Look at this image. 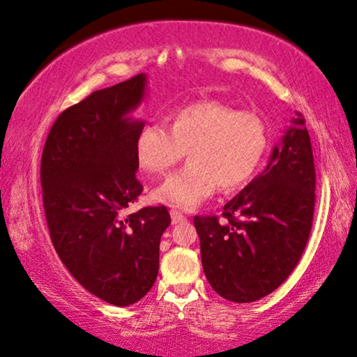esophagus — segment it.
<instances>
[{
  "instance_id": "1",
  "label": "esophagus",
  "mask_w": 357,
  "mask_h": 357,
  "mask_svg": "<svg viewBox=\"0 0 357 357\" xmlns=\"http://www.w3.org/2000/svg\"><path fill=\"white\" fill-rule=\"evenodd\" d=\"M170 218H172V224H178L185 221V216L180 211H177V209H172V211H170Z\"/></svg>"
}]
</instances>
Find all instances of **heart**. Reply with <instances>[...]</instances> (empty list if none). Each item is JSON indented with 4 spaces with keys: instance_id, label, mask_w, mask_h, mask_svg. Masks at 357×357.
Segmentation results:
<instances>
[{
    "instance_id": "obj_1",
    "label": "heart",
    "mask_w": 357,
    "mask_h": 357,
    "mask_svg": "<svg viewBox=\"0 0 357 357\" xmlns=\"http://www.w3.org/2000/svg\"><path fill=\"white\" fill-rule=\"evenodd\" d=\"M268 144L266 126L253 112L219 100H198L174 110L169 126L149 123L136 136L135 153L146 172L164 174L185 154L190 164L154 192L158 202L193 209L216 192L236 190L260 167Z\"/></svg>"
}]
</instances>
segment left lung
<instances>
[{"label":"left lung","instance_id":"1","mask_svg":"<svg viewBox=\"0 0 357 357\" xmlns=\"http://www.w3.org/2000/svg\"><path fill=\"white\" fill-rule=\"evenodd\" d=\"M314 206V154L305 120L296 112L265 170L224 204L226 222L193 219L213 289L238 304L271 294L304 253Z\"/></svg>","mask_w":357,"mask_h":357}]
</instances>
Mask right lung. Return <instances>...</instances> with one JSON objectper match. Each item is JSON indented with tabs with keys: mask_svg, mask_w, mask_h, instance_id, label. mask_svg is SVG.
<instances>
[{
	"mask_svg": "<svg viewBox=\"0 0 357 357\" xmlns=\"http://www.w3.org/2000/svg\"><path fill=\"white\" fill-rule=\"evenodd\" d=\"M148 77L92 92L53 123L42 154L43 208L53 247L91 294L126 307L148 294L159 273L165 206L121 218L143 192L136 178V136L144 126L131 112Z\"/></svg>",
	"mask_w": 357,
	"mask_h": 357,
	"instance_id": "right-lung-1",
	"label": "right lung"
}]
</instances>
